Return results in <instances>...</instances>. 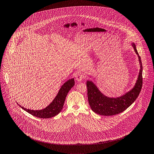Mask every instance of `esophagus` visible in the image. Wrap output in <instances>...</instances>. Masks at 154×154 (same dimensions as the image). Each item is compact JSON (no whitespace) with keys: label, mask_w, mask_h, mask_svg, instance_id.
I'll list each match as a JSON object with an SVG mask.
<instances>
[{"label":"esophagus","mask_w":154,"mask_h":154,"mask_svg":"<svg viewBox=\"0 0 154 154\" xmlns=\"http://www.w3.org/2000/svg\"><path fill=\"white\" fill-rule=\"evenodd\" d=\"M85 75L82 73H81V72H78L77 74H76V79L77 80V81L78 82H81L82 80H83L84 78H85Z\"/></svg>","instance_id":"1"}]
</instances>
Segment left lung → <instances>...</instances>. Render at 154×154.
<instances>
[{
    "label": "left lung",
    "instance_id": "1",
    "mask_svg": "<svg viewBox=\"0 0 154 154\" xmlns=\"http://www.w3.org/2000/svg\"><path fill=\"white\" fill-rule=\"evenodd\" d=\"M132 46L138 55L140 63V71L138 80L134 88L123 96L116 98H108L103 95L91 81H87L88 99L92 110L103 116H112L124 111L138 98L142 86V65L135 45Z\"/></svg>",
    "mask_w": 154,
    "mask_h": 154
}]
</instances>
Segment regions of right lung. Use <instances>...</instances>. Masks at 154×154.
Wrapping results in <instances>:
<instances>
[{"mask_svg":"<svg viewBox=\"0 0 154 154\" xmlns=\"http://www.w3.org/2000/svg\"><path fill=\"white\" fill-rule=\"evenodd\" d=\"M75 81L74 79H71L66 82L62 85L60 89L57 96L52 103L48 105L46 108L42 110H30L25 108L20 105H19L26 112L34 116L40 118H50L55 116L57 115L63 108L64 102L68 93L70 91V89L74 86Z\"/></svg>","mask_w":154,"mask_h":154,"instance_id":"obj_1","label":"right lung"}]
</instances>
